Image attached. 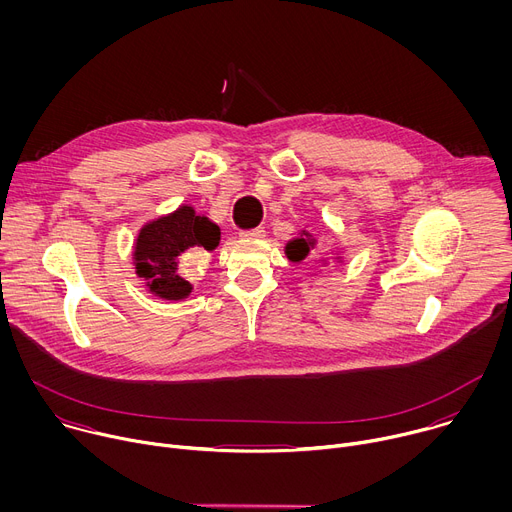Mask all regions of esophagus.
Returning <instances> with one entry per match:
<instances>
[{
  "instance_id": "1",
  "label": "esophagus",
  "mask_w": 512,
  "mask_h": 512,
  "mask_svg": "<svg viewBox=\"0 0 512 512\" xmlns=\"http://www.w3.org/2000/svg\"><path fill=\"white\" fill-rule=\"evenodd\" d=\"M241 235L247 237V239H263V237H265V229H263V227H257V229L241 231Z\"/></svg>"
}]
</instances>
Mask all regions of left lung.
Returning a JSON list of instances; mask_svg holds the SVG:
<instances>
[{
  "instance_id": "left-lung-1",
  "label": "left lung",
  "mask_w": 512,
  "mask_h": 512,
  "mask_svg": "<svg viewBox=\"0 0 512 512\" xmlns=\"http://www.w3.org/2000/svg\"><path fill=\"white\" fill-rule=\"evenodd\" d=\"M304 235H308V233L304 231ZM310 245H312V243H308L306 239H294V241L287 243L285 255H287L289 261H302V259H306V255L310 253Z\"/></svg>"
}]
</instances>
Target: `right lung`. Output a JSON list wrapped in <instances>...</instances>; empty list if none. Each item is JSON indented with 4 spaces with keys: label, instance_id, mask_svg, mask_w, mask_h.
<instances>
[{
    "label": "right lung",
    "instance_id": "1",
    "mask_svg": "<svg viewBox=\"0 0 512 512\" xmlns=\"http://www.w3.org/2000/svg\"><path fill=\"white\" fill-rule=\"evenodd\" d=\"M221 241L218 229L192 206H180L168 216L145 225L135 241V273L145 279L152 294L162 300H184L192 285L178 273L180 255L192 247L212 251Z\"/></svg>",
    "mask_w": 512,
    "mask_h": 512
}]
</instances>
